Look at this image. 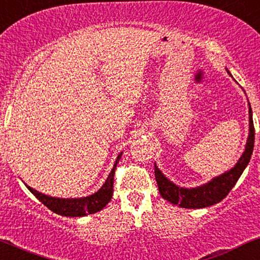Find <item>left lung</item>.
I'll use <instances>...</instances> for the list:
<instances>
[{
    "mask_svg": "<svg viewBox=\"0 0 260 260\" xmlns=\"http://www.w3.org/2000/svg\"><path fill=\"white\" fill-rule=\"evenodd\" d=\"M227 70V69H226ZM228 75L231 72L227 70ZM248 137L246 145H245V151L239 158L233 168L223 172L222 175L216 176L212 181L205 184L195 186V188H183L178 186L171 182L162 172L159 170L158 166L154 164V176L157 181L159 192L162 199H165L169 202L174 205L182 207V208L188 209H199L206 208V207L216 205L222 201L228 195L232 188L240 178L246 166L250 162L252 152L254 146V126L253 119H252V109L251 105L248 102Z\"/></svg>",
    "mask_w": 260,
    "mask_h": 260,
    "instance_id": "1",
    "label": "left lung"
}]
</instances>
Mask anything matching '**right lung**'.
Masks as SVG:
<instances>
[{"instance_id":"obj_1","label":"right lung","mask_w":260,"mask_h":260,"mask_svg":"<svg viewBox=\"0 0 260 260\" xmlns=\"http://www.w3.org/2000/svg\"><path fill=\"white\" fill-rule=\"evenodd\" d=\"M121 155H122V152L116 157V160L114 162L112 171H110L108 178L106 179L105 184H103L98 191L92 193V195L78 197V199H60V197H52L45 195L43 192L37 191L36 189L30 188V186L27 185L26 183L25 185L44 206H46L48 209L52 210V212L55 214H58V215L70 217L86 216L89 215V214H94L96 212L102 210L107 205H108L109 201L112 200L114 174H115L116 165L120 160Z\"/></svg>"}]
</instances>
